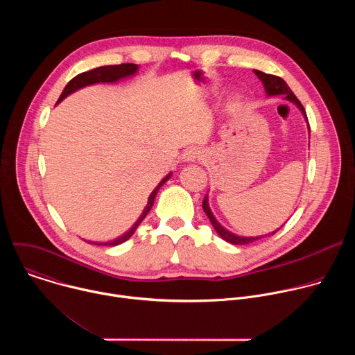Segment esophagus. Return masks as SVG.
<instances>
[{
  "label": "esophagus",
  "instance_id": "obj_1",
  "mask_svg": "<svg viewBox=\"0 0 355 355\" xmlns=\"http://www.w3.org/2000/svg\"><path fill=\"white\" fill-rule=\"evenodd\" d=\"M199 157H200V150L198 147H189L184 151V155H182V159L189 163L199 160Z\"/></svg>",
  "mask_w": 355,
  "mask_h": 355
}]
</instances>
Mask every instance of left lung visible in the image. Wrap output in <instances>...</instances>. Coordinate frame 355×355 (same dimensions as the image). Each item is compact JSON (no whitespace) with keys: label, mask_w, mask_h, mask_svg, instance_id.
<instances>
[{"label":"left lung","mask_w":355,"mask_h":355,"mask_svg":"<svg viewBox=\"0 0 355 355\" xmlns=\"http://www.w3.org/2000/svg\"><path fill=\"white\" fill-rule=\"evenodd\" d=\"M254 73H256V76L263 81L264 88H266V92H267L268 96H271V95H285V98H286L288 101H291V103H293V104L300 110V112L303 114V116H305V119H306V122H308V116H306L305 108H303V105L300 104V101L295 96V94L291 91V88L288 87V84H286L281 77L272 76V74H267V73H263V71H259V70H254ZM308 125H309V122H308ZM308 128H309V126H308ZM309 130H311V128H309ZM202 208H204L207 216L209 218V220H211L212 226L215 227V230L218 232V234H219L223 240H226L227 243L241 245V244H248V243H252V241L260 240V239L264 237V236H260V237H241V236H237V234H234V233L226 230V229L215 219L214 214L211 212V208H209V205H208V195L204 198V202H202ZM278 230H279V229H277L275 232H272V233H270V234H275Z\"/></svg>","instance_id":"1"}]
</instances>
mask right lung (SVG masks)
<instances>
[{"instance_id":"right-lung-1","label":"right lung","mask_w":355,"mask_h":355,"mask_svg":"<svg viewBox=\"0 0 355 355\" xmlns=\"http://www.w3.org/2000/svg\"><path fill=\"white\" fill-rule=\"evenodd\" d=\"M139 66L137 64H133V63H123V64H116V66H103V67H98V69H92L89 71H85V73H81L78 76H76L73 80H70V83L64 87L60 98L58 99V103H60V101H63L67 95H70L71 92L85 87V85H91V84H96V83H115L121 78H125V77H129V76H133L136 71H137ZM171 177V173L164 177L162 180V182L155 188V191L150 193L148 196V200H147V205L146 208L143 209V214L140 215V218L135 222V225L122 236L116 237L115 240H111V241H107V243H94V244H98V245H118L123 241H126L128 239L132 237V234L135 233V230L137 229V226L140 225V222L146 218V215L150 212L151 207H153L155 204V198L160 189V187L168 181Z\"/></svg>"}]
</instances>
